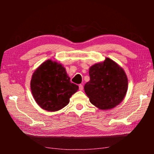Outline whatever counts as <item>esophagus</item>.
<instances>
[{"label":"esophagus","instance_id":"obj_1","mask_svg":"<svg viewBox=\"0 0 154 154\" xmlns=\"http://www.w3.org/2000/svg\"><path fill=\"white\" fill-rule=\"evenodd\" d=\"M79 89L80 91H82V90H83V85H82V84H79Z\"/></svg>","mask_w":154,"mask_h":154}]
</instances>
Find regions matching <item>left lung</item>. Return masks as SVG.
Instances as JSON below:
<instances>
[{
	"mask_svg": "<svg viewBox=\"0 0 154 154\" xmlns=\"http://www.w3.org/2000/svg\"><path fill=\"white\" fill-rule=\"evenodd\" d=\"M90 79L84 90L90 103L101 110H108L124 100L128 90V78L124 69L109 58L92 65Z\"/></svg>",
	"mask_w": 154,
	"mask_h": 154,
	"instance_id": "left-lung-1",
	"label": "left lung"
}]
</instances>
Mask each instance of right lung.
Segmentation results:
<instances>
[{
	"instance_id": "1",
	"label": "right lung",
	"mask_w": 154,
	"mask_h": 154,
	"mask_svg": "<svg viewBox=\"0 0 154 154\" xmlns=\"http://www.w3.org/2000/svg\"><path fill=\"white\" fill-rule=\"evenodd\" d=\"M70 79L60 63L51 60L43 62L33 72L30 81L31 91L36 103L48 111H57L64 108L79 89Z\"/></svg>"
}]
</instances>
